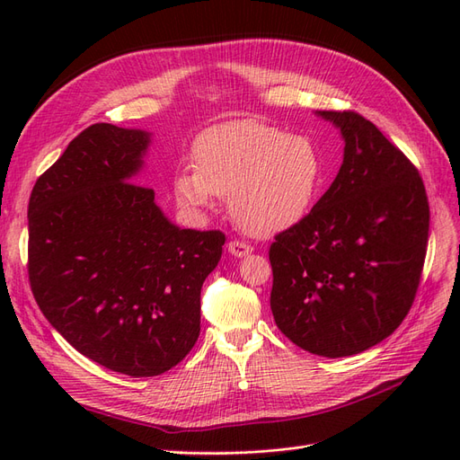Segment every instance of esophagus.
<instances>
[{"mask_svg": "<svg viewBox=\"0 0 460 460\" xmlns=\"http://www.w3.org/2000/svg\"><path fill=\"white\" fill-rule=\"evenodd\" d=\"M226 247H228V253L234 255V257H238V259H242V257H245V255H249V253L253 252L252 245L245 243V242H240V240L230 242Z\"/></svg>", "mask_w": 460, "mask_h": 460, "instance_id": "esophagus-1", "label": "esophagus"}]
</instances>
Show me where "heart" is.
<instances>
[{
    "label": "heart",
    "mask_w": 460,
    "mask_h": 460,
    "mask_svg": "<svg viewBox=\"0 0 460 460\" xmlns=\"http://www.w3.org/2000/svg\"><path fill=\"white\" fill-rule=\"evenodd\" d=\"M193 166L174 176V198L201 213L215 196H228L240 228L259 238L296 226L311 213L324 164L313 137L259 120H235L203 132Z\"/></svg>",
    "instance_id": "b5f03b06"
}]
</instances>
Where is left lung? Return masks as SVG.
Returning <instances> with one entry per match:
<instances>
[{
    "label": "left lung",
    "instance_id": "8db88e82",
    "mask_svg": "<svg viewBox=\"0 0 460 460\" xmlns=\"http://www.w3.org/2000/svg\"><path fill=\"white\" fill-rule=\"evenodd\" d=\"M343 136L328 191L274 238L270 309L301 349L351 357L380 343L411 311L424 267L429 207L416 166L353 111H316Z\"/></svg>",
    "mask_w": 460,
    "mask_h": 460
}]
</instances>
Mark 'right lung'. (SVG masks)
Masks as SVG:
<instances>
[{
  "label": "right lung",
  "mask_w": 460,
  "mask_h": 460,
  "mask_svg": "<svg viewBox=\"0 0 460 460\" xmlns=\"http://www.w3.org/2000/svg\"><path fill=\"white\" fill-rule=\"evenodd\" d=\"M151 134L92 124L41 174L29 203V280L40 311L76 351L146 378L199 338L201 286L226 238L178 228L132 182Z\"/></svg>",
  "instance_id": "1"
}]
</instances>
